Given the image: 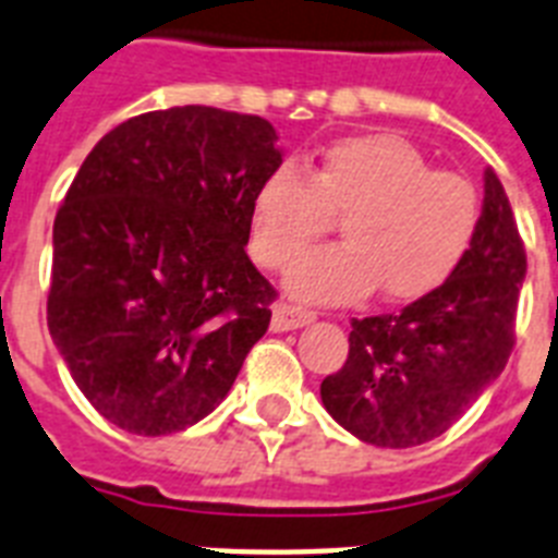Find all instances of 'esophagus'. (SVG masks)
Instances as JSON below:
<instances>
[{"mask_svg":"<svg viewBox=\"0 0 558 558\" xmlns=\"http://www.w3.org/2000/svg\"><path fill=\"white\" fill-rule=\"evenodd\" d=\"M315 312L303 310V306H292V303H278L275 315H271V329L275 332H289V329H301V326L312 324Z\"/></svg>","mask_w":558,"mask_h":558,"instance_id":"1","label":"esophagus"}]
</instances>
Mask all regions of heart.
<instances>
[{
    "instance_id": "b5f03b06",
    "label": "heart",
    "mask_w": 558,
    "mask_h": 558,
    "mask_svg": "<svg viewBox=\"0 0 558 558\" xmlns=\"http://www.w3.org/2000/svg\"><path fill=\"white\" fill-rule=\"evenodd\" d=\"M341 217V246L303 257L289 292L350 301L378 287L415 301L456 275L482 229V197L464 174L436 169L407 140L361 134L326 146L310 174L280 162L248 208V248L266 269H289Z\"/></svg>"
}]
</instances>
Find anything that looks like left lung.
<instances>
[{
  "label": "left lung",
  "instance_id": "obj_1",
  "mask_svg": "<svg viewBox=\"0 0 558 558\" xmlns=\"http://www.w3.org/2000/svg\"><path fill=\"white\" fill-rule=\"evenodd\" d=\"M527 255L496 171H484L482 229L470 255L436 292L396 315L352 318L350 355L320 384L343 429L375 447L433 441L505 369Z\"/></svg>",
  "mask_w": 558,
  "mask_h": 558
}]
</instances>
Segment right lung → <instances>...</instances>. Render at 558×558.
Returning <instances> with one entry per match:
<instances>
[{
	"mask_svg": "<svg viewBox=\"0 0 558 558\" xmlns=\"http://www.w3.org/2000/svg\"><path fill=\"white\" fill-rule=\"evenodd\" d=\"M271 122L183 106L120 122L53 220L48 329L94 410L134 436L206 418L278 298L248 260V208L280 166Z\"/></svg>",
	"mask_w": 558,
	"mask_h": 558,
	"instance_id": "add662e5",
	"label": "right lung"
}]
</instances>
